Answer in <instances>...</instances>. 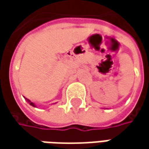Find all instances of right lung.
I'll list each match as a JSON object with an SVG mask.
<instances>
[{"mask_svg":"<svg viewBox=\"0 0 149 149\" xmlns=\"http://www.w3.org/2000/svg\"><path fill=\"white\" fill-rule=\"evenodd\" d=\"M28 101H29V103H30V104H31V105H32V106H33V107H35V104H34L33 103H31V102L30 100H28Z\"/></svg>","mask_w":149,"mask_h":149,"instance_id":"add662e5","label":"right lung"}]
</instances>
